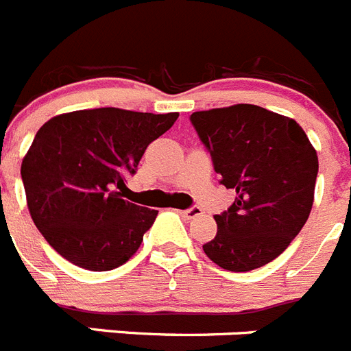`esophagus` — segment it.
<instances>
[{"mask_svg":"<svg viewBox=\"0 0 351 351\" xmlns=\"http://www.w3.org/2000/svg\"><path fill=\"white\" fill-rule=\"evenodd\" d=\"M180 213H182L185 219H194V217H197V215H201V213H203V210H201L199 206H191V208L182 210Z\"/></svg>","mask_w":351,"mask_h":351,"instance_id":"obj_1","label":"esophagus"}]
</instances>
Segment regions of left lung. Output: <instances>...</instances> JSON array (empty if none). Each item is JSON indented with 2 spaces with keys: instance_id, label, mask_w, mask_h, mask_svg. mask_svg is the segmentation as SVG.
Listing matches in <instances>:
<instances>
[{
  "instance_id": "obj_1",
  "label": "left lung",
  "mask_w": 351,
  "mask_h": 351,
  "mask_svg": "<svg viewBox=\"0 0 351 351\" xmlns=\"http://www.w3.org/2000/svg\"><path fill=\"white\" fill-rule=\"evenodd\" d=\"M221 184L237 193L215 215L217 234L203 245L213 263L249 272L276 260L313 208L318 155L300 125L252 104L191 114Z\"/></svg>"
}]
</instances>
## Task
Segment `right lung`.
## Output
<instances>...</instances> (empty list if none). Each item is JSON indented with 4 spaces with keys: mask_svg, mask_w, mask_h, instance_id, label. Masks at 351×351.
<instances>
[{
    "mask_svg": "<svg viewBox=\"0 0 351 351\" xmlns=\"http://www.w3.org/2000/svg\"><path fill=\"white\" fill-rule=\"evenodd\" d=\"M176 118L97 108L42 125L21 176L33 222L58 254L93 272L129 261L158 212L123 199L121 191L146 146Z\"/></svg>",
    "mask_w": 351,
    "mask_h": 351,
    "instance_id": "obj_1",
    "label": "right lung"
}]
</instances>
